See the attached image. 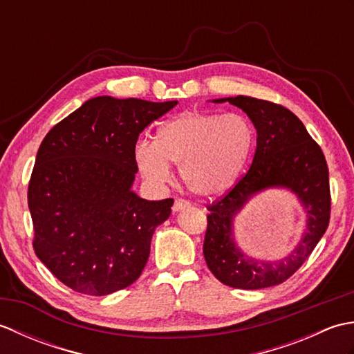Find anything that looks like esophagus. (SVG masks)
Returning a JSON list of instances; mask_svg holds the SVG:
<instances>
[{"mask_svg": "<svg viewBox=\"0 0 354 354\" xmlns=\"http://www.w3.org/2000/svg\"><path fill=\"white\" fill-rule=\"evenodd\" d=\"M189 205H190V202L187 199H176L175 204H173V212H179V209H183Z\"/></svg>", "mask_w": 354, "mask_h": 354, "instance_id": "esophagus-1", "label": "esophagus"}]
</instances>
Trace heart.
<instances>
[{
  "label": "heart",
  "instance_id": "obj_1",
  "mask_svg": "<svg viewBox=\"0 0 354 354\" xmlns=\"http://www.w3.org/2000/svg\"><path fill=\"white\" fill-rule=\"evenodd\" d=\"M250 120L240 114L187 111L158 127L155 141L140 140L133 158L150 184L170 181V164L192 193L216 196L236 183L254 149Z\"/></svg>",
  "mask_w": 354,
  "mask_h": 354
}]
</instances>
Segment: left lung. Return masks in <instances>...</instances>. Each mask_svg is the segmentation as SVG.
Returning <instances> with one entry per match:
<instances>
[{
  "instance_id": "8db88e82",
  "label": "left lung",
  "mask_w": 354,
  "mask_h": 354,
  "mask_svg": "<svg viewBox=\"0 0 354 354\" xmlns=\"http://www.w3.org/2000/svg\"><path fill=\"white\" fill-rule=\"evenodd\" d=\"M230 102L245 111L257 129V147L245 175L209 204L204 257L221 283L237 289H263L288 280L318 245L330 221L328 167L326 156L293 112L268 100L237 95L214 100ZM269 186L290 188L304 202L308 230L299 246L278 262L251 259L232 239V219L252 194Z\"/></svg>"
}]
</instances>
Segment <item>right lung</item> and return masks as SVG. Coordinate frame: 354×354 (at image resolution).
<instances>
[{"mask_svg": "<svg viewBox=\"0 0 354 354\" xmlns=\"http://www.w3.org/2000/svg\"><path fill=\"white\" fill-rule=\"evenodd\" d=\"M176 103L95 97L42 140L27 193L33 250L73 290L109 295L145 269L173 199L146 201L131 190L138 171L133 149Z\"/></svg>", "mask_w": 354, "mask_h": 354, "instance_id": "obj_1", "label": "right lung"}]
</instances>
